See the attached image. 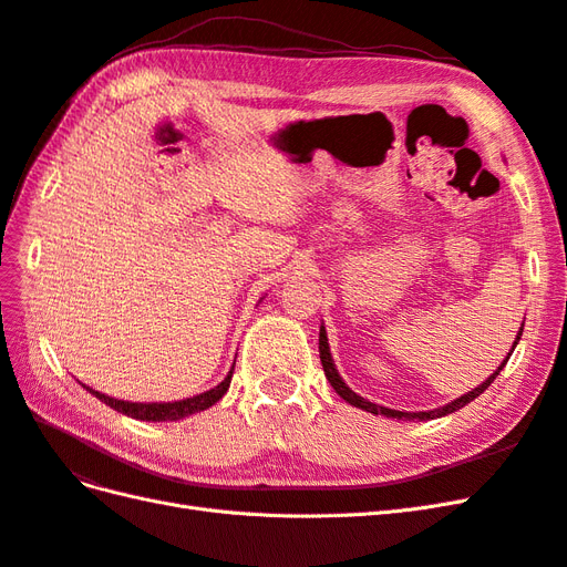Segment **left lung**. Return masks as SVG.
<instances>
[{"label": "left lung", "mask_w": 567, "mask_h": 567, "mask_svg": "<svg viewBox=\"0 0 567 567\" xmlns=\"http://www.w3.org/2000/svg\"><path fill=\"white\" fill-rule=\"evenodd\" d=\"M520 336H523V326H520V331H518V338H516V342H513V348L518 346V340H520ZM513 348H511V352H513ZM319 357H321V367H323V373H326V379H329V383L333 385V390L340 394L342 400L346 402H350L352 406H357V409H364V411H371V414H383V416H388V419H406V421H414V419H419V421H431V419H440V416H447V414H452V411H456V409H461V406H466L468 402H473L475 398H480V394H483L489 385H492V381L496 379V375H499V371L506 367V362H508V357L504 359L502 362V367L496 369L489 379L483 383V385H477L475 390H471V392H466V394H461L458 400H454V402H450L447 406H442V409H433V411H419V414H406V411H394V409H385V406H381V404H373V402H369V400H364V398H359L357 392H352L346 383H342V379H340V373L336 371V367H333V359H331V352H329V340H326V331H323V326L319 329Z\"/></svg>", "instance_id": "obj_1"}]
</instances>
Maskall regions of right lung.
<instances>
[{
	"mask_svg": "<svg viewBox=\"0 0 567 567\" xmlns=\"http://www.w3.org/2000/svg\"><path fill=\"white\" fill-rule=\"evenodd\" d=\"M231 373H234V367L227 373V379L221 381L217 388H213L208 392H200V394H196V398L179 400V402H148V404H144V402H123V400L109 398V394H101L92 388H87V390L94 394L96 400L109 404L111 409L120 411V414H125V416L140 419V421H179L184 416H192V414H196V411H203V409L213 406L215 402H219L221 394L229 390Z\"/></svg>",
	"mask_w": 567,
	"mask_h": 567,
	"instance_id": "obj_1",
	"label": "right lung"
}]
</instances>
